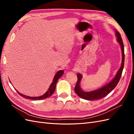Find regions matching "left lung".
Wrapping results in <instances>:
<instances>
[{
	"label": "left lung",
	"mask_w": 134,
	"mask_h": 134,
	"mask_svg": "<svg viewBox=\"0 0 134 134\" xmlns=\"http://www.w3.org/2000/svg\"><path fill=\"white\" fill-rule=\"evenodd\" d=\"M115 35L117 37V41L120 44L121 52H122V63H121V67L120 68L119 70L117 71L116 76L113 78V79L109 82L108 83L105 85L103 87H101L98 90L92 91L90 92H85L80 87V81L82 79V75L80 73L77 74L78 77V81L76 84V86L74 89L75 92L76 93L80 98L86 100H95L97 99H99L106 97L108 94H109L113 89H114L117 84H118L119 80L121 78V75H122V70L124 66V61H125V54H124V46L122 41V39L121 37V35L119 32L116 30H115Z\"/></svg>",
	"instance_id": "left-lung-1"
}]
</instances>
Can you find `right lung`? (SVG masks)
Instances as JSON below:
<instances>
[{"mask_svg":"<svg viewBox=\"0 0 134 134\" xmlns=\"http://www.w3.org/2000/svg\"><path fill=\"white\" fill-rule=\"evenodd\" d=\"M63 74H64L63 70H59L57 72H56V74L55 75V76L54 77V79H53V80H52V82L49 88H48V91L42 96H39V97H29L27 96L23 95V94H21V93L18 92L17 90L16 91H17V92H18V93L20 96L24 97V98H25L26 99H32V100H42V99H46L47 98H49V97L50 96H51L52 94L54 93V92L55 90V88H56V83H57L58 80H59V79L60 78V77L63 75Z\"/></svg>","mask_w":134,"mask_h":134,"instance_id":"1","label":"right lung"}]
</instances>
